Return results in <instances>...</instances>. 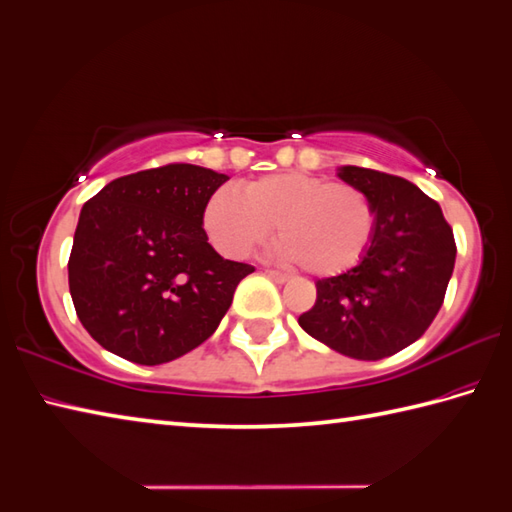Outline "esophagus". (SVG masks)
<instances>
[{
	"instance_id": "esophagus-1",
	"label": "esophagus",
	"mask_w": 512,
	"mask_h": 512,
	"mask_svg": "<svg viewBox=\"0 0 512 512\" xmlns=\"http://www.w3.org/2000/svg\"><path fill=\"white\" fill-rule=\"evenodd\" d=\"M265 274H267L271 280H274V282H278V285H282V282L289 280L287 274H282V271H276V269H265Z\"/></svg>"
}]
</instances>
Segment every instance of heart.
<instances>
[{"mask_svg":"<svg viewBox=\"0 0 512 512\" xmlns=\"http://www.w3.org/2000/svg\"><path fill=\"white\" fill-rule=\"evenodd\" d=\"M276 225L278 254L313 276L348 274L377 234V212L361 188L309 173H271L241 195L221 186L201 208V227L217 252L245 258Z\"/></svg>","mask_w":512,"mask_h":512,"instance_id":"1","label":"heart"}]
</instances>
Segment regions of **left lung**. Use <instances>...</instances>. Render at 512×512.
I'll return each instance as SVG.
<instances>
[{
  "instance_id": "8db88e82",
  "label": "left lung",
  "mask_w": 512,
  "mask_h": 512,
  "mask_svg": "<svg viewBox=\"0 0 512 512\" xmlns=\"http://www.w3.org/2000/svg\"><path fill=\"white\" fill-rule=\"evenodd\" d=\"M377 212L363 263L315 282L313 309L298 317L317 342L352 359L377 361L414 344L434 322L456 263V238L438 203L403 177L344 166Z\"/></svg>"
}]
</instances>
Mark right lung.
<instances>
[{"label":"right lung","instance_id":"right-lung-1","mask_svg":"<svg viewBox=\"0 0 512 512\" xmlns=\"http://www.w3.org/2000/svg\"><path fill=\"white\" fill-rule=\"evenodd\" d=\"M227 175L192 164L113 179L89 199L70 254L78 320L113 355L157 366L217 331L254 267L214 252L201 227Z\"/></svg>","mask_w":512,"mask_h":512}]
</instances>
